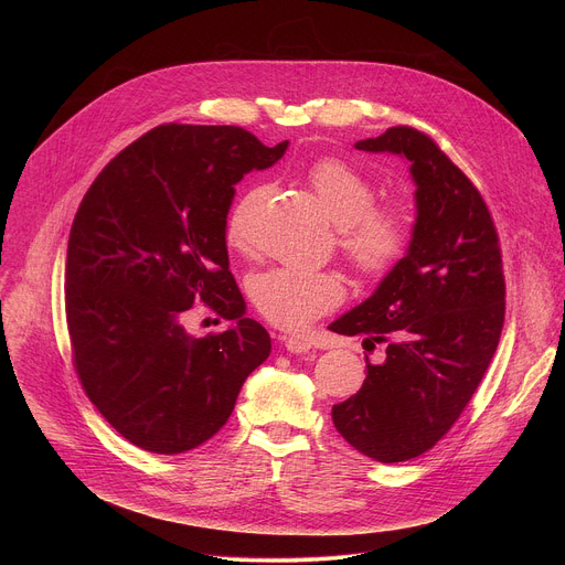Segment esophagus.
<instances>
[{"label": "esophagus", "instance_id": "1", "mask_svg": "<svg viewBox=\"0 0 565 565\" xmlns=\"http://www.w3.org/2000/svg\"><path fill=\"white\" fill-rule=\"evenodd\" d=\"M284 347H286V351H290L295 355H301V353H308L312 349V342L303 335H288V338H284Z\"/></svg>", "mask_w": 565, "mask_h": 565}]
</instances>
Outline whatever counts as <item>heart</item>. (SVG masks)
Masks as SVG:
<instances>
[{
  "label": "heart",
  "instance_id": "b5f03b06",
  "mask_svg": "<svg viewBox=\"0 0 565 565\" xmlns=\"http://www.w3.org/2000/svg\"><path fill=\"white\" fill-rule=\"evenodd\" d=\"M327 216L340 225L338 246L347 262L364 277L386 275L412 241L409 207L388 199H375V183L335 156L317 158L303 172ZM266 196V188L255 185L238 196L225 221L227 246L246 253L250 248L253 216ZM248 292L257 310L281 329H301L312 319L333 310L344 299V281L335 270H306L277 266L250 277Z\"/></svg>",
  "mask_w": 565,
  "mask_h": 565
}]
</instances>
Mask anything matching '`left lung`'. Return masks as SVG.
I'll list each match as a JSON object with an SVG mask.
<instances>
[{"label": "left lung", "instance_id": "obj_1", "mask_svg": "<svg viewBox=\"0 0 565 565\" xmlns=\"http://www.w3.org/2000/svg\"><path fill=\"white\" fill-rule=\"evenodd\" d=\"M355 147L409 160L418 216L407 257L329 327L366 351L382 347L362 388L331 414L351 447L402 462L454 427L486 375L505 321L503 259L486 201L434 138L397 125Z\"/></svg>", "mask_w": 565, "mask_h": 565}]
</instances>
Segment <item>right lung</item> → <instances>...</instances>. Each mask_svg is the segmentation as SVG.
<instances>
[{"mask_svg": "<svg viewBox=\"0 0 565 565\" xmlns=\"http://www.w3.org/2000/svg\"><path fill=\"white\" fill-rule=\"evenodd\" d=\"M286 147L241 127L160 125L111 160L75 212L64 266L71 360L105 420L145 451L210 440L270 355L230 273L225 221L234 183ZM196 302L237 324L188 337L182 319Z\"/></svg>", "mask_w": 565, "mask_h": 565, "instance_id": "right-lung-1", "label": "right lung"}]
</instances>
